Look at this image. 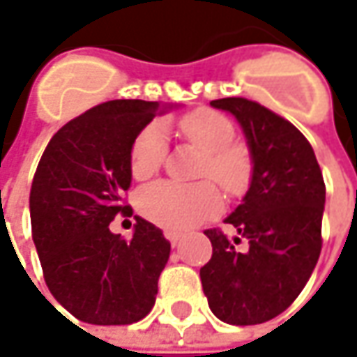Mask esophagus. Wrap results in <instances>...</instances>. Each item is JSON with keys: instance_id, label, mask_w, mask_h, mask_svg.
Segmentation results:
<instances>
[{"instance_id": "34e87169", "label": "esophagus", "mask_w": 357, "mask_h": 357, "mask_svg": "<svg viewBox=\"0 0 357 357\" xmlns=\"http://www.w3.org/2000/svg\"><path fill=\"white\" fill-rule=\"evenodd\" d=\"M165 238L169 240L172 246H176V244L181 242V238H183V234L176 232V230H165Z\"/></svg>"}]
</instances>
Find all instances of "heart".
Here are the masks:
<instances>
[{
  "label": "heart",
  "instance_id": "obj_1",
  "mask_svg": "<svg viewBox=\"0 0 357 357\" xmlns=\"http://www.w3.org/2000/svg\"><path fill=\"white\" fill-rule=\"evenodd\" d=\"M178 129L188 143L202 155L200 176H211L227 190L236 195L250 178V155L238 143L234 125L222 113L213 109H195L178 121ZM167 157V132L162 125L144 127L130 149V172L143 181L160 169ZM220 208V195L213 183L178 185L158 181L139 192V211L151 222L165 228L192 227L213 216Z\"/></svg>",
  "mask_w": 357,
  "mask_h": 357
}]
</instances>
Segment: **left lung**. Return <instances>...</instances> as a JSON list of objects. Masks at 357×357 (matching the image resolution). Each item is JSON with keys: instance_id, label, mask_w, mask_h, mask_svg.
Wrapping results in <instances>:
<instances>
[{"instance_id": "obj_1", "label": "left lung", "mask_w": 357, "mask_h": 357, "mask_svg": "<svg viewBox=\"0 0 357 357\" xmlns=\"http://www.w3.org/2000/svg\"><path fill=\"white\" fill-rule=\"evenodd\" d=\"M238 121L252 158L244 199L225 222L230 238L211 228L213 258L200 268L213 314L232 326L276 318L294 302L322 250L326 186L312 144L294 125L262 105L227 97L211 101ZM240 239L246 249H236Z\"/></svg>"}]
</instances>
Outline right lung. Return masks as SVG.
<instances>
[{
    "label": "right lung",
    "instance_id": "add662e5",
    "mask_svg": "<svg viewBox=\"0 0 357 357\" xmlns=\"http://www.w3.org/2000/svg\"><path fill=\"white\" fill-rule=\"evenodd\" d=\"M172 105L117 99L89 109L53 135L29 195L33 242L49 292L77 320L125 326L155 306L171 242L137 218L132 238L109 230L129 213L130 149L137 135Z\"/></svg>",
    "mask_w": 357,
    "mask_h": 357
}]
</instances>
